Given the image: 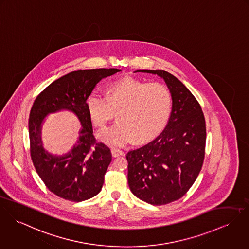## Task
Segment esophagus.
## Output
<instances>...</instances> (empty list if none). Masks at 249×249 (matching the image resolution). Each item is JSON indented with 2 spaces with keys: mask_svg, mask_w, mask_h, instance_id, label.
<instances>
[{
  "mask_svg": "<svg viewBox=\"0 0 249 249\" xmlns=\"http://www.w3.org/2000/svg\"><path fill=\"white\" fill-rule=\"evenodd\" d=\"M111 155L113 158H116V157H119V156H124L125 153L121 150H118V149H111Z\"/></svg>",
  "mask_w": 249,
  "mask_h": 249,
  "instance_id": "34e87169",
  "label": "esophagus"
}]
</instances>
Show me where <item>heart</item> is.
Segmentation results:
<instances>
[{"instance_id":"b5f03b06","label":"heart","mask_w":249,"mask_h":249,"mask_svg":"<svg viewBox=\"0 0 249 249\" xmlns=\"http://www.w3.org/2000/svg\"><path fill=\"white\" fill-rule=\"evenodd\" d=\"M86 107L98 129H104L116 111L117 121L98 138L111 147H121L135 138L147 141L159 136L170 120L173 96L165 84L127 77L110 84L105 96L90 93Z\"/></svg>"}]
</instances>
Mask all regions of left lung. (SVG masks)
I'll return each instance as SVG.
<instances>
[{
  "label": "left lung",
  "mask_w": 249,
  "mask_h": 249,
  "mask_svg": "<svg viewBox=\"0 0 249 249\" xmlns=\"http://www.w3.org/2000/svg\"><path fill=\"white\" fill-rule=\"evenodd\" d=\"M163 78L173 96L170 120L158 138L128 152V183L139 199L162 205L183 196L204 160L206 127L191 91L163 70H138Z\"/></svg>",
  "instance_id": "obj_1"
}]
</instances>
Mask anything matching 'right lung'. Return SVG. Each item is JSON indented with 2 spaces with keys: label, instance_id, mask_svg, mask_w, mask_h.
<instances>
[{
  "label": "right lung",
  "instance_id": "1",
  "mask_svg": "<svg viewBox=\"0 0 249 249\" xmlns=\"http://www.w3.org/2000/svg\"><path fill=\"white\" fill-rule=\"evenodd\" d=\"M120 71L93 69L71 71L49 85L34 100L28 119L30 157L48 189L62 198L79 202L101 191L111 161V151L105 144L96 142L86 101L102 78ZM63 109L72 111L83 128L73 149L63 156H56L42 147L41 124L48 114Z\"/></svg>",
  "mask_w": 249,
  "mask_h": 249
}]
</instances>
